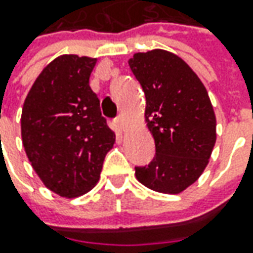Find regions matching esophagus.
Wrapping results in <instances>:
<instances>
[{"label":"esophagus","instance_id":"esophagus-1","mask_svg":"<svg viewBox=\"0 0 253 253\" xmlns=\"http://www.w3.org/2000/svg\"><path fill=\"white\" fill-rule=\"evenodd\" d=\"M114 122H115V126H117L120 131H124V129H125V120H124V115H118Z\"/></svg>","mask_w":253,"mask_h":253}]
</instances>
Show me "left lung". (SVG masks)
<instances>
[{
  "label": "left lung",
  "instance_id": "1",
  "mask_svg": "<svg viewBox=\"0 0 253 253\" xmlns=\"http://www.w3.org/2000/svg\"><path fill=\"white\" fill-rule=\"evenodd\" d=\"M128 63L145 92V121L156 148L135 176L148 189L181 193L201 176L217 139L209 92L189 64L168 50L135 53Z\"/></svg>",
  "mask_w": 253,
  "mask_h": 253
}]
</instances>
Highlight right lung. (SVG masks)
Segmentation results:
<instances>
[{
	"label": "right lung",
	"mask_w": 253,
	"mask_h": 253,
	"mask_svg": "<svg viewBox=\"0 0 253 253\" xmlns=\"http://www.w3.org/2000/svg\"><path fill=\"white\" fill-rule=\"evenodd\" d=\"M95 63L87 56L56 57L35 80L22 108L26 156L44 186L67 199L97 184L115 142L88 84Z\"/></svg>",
	"instance_id": "obj_1"
}]
</instances>
